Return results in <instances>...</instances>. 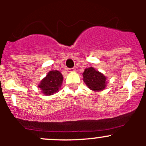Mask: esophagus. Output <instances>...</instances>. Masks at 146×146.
<instances>
[{
    "label": "esophagus",
    "mask_w": 146,
    "mask_h": 146,
    "mask_svg": "<svg viewBox=\"0 0 146 146\" xmlns=\"http://www.w3.org/2000/svg\"><path fill=\"white\" fill-rule=\"evenodd\" d=\"M67 71L69 73H73L75 71V68H67Z\"/></svg>",
    "instance_id": "obj_1"
}]
</instances>
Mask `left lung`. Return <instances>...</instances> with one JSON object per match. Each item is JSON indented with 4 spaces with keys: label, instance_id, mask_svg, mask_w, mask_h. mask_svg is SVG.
Wrapping results in <instances>:
<instances>
[{
    "label": "left lung",
    "instance_id": "1",
    "mask_svg": "<svg viewBox=\"0 0 146 146\" xmlns=\"http://www.w3.org/2000/svg\"><path fill=\"white\" fill-rule=\"evenodd\" d=\"M83 81L89 89L94 92H100L107 87L106 76L101 72L97 70L95 68L90 67L85 68L82 73Z\"/></svg>",
    "mask_w": 146,
    "mask_h": 146
}]
</instances>
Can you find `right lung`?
<instances>
[{
	"label": "right lung",
	"mask_w": 146,
	"mask_h": 146,
	"mask_svg": "<svg viewBox=\"0 0 146 146\" xmlns=\"http://www.w3.org/2000/svg\"><path fill=\"white\" fill-rule=\"evenodd\" d=\"M62 74L58 70H50L38 85L44 95H52L59 91L63 83Z\"/></svg>",
	"instance_id": "1"
}]
</instances>
